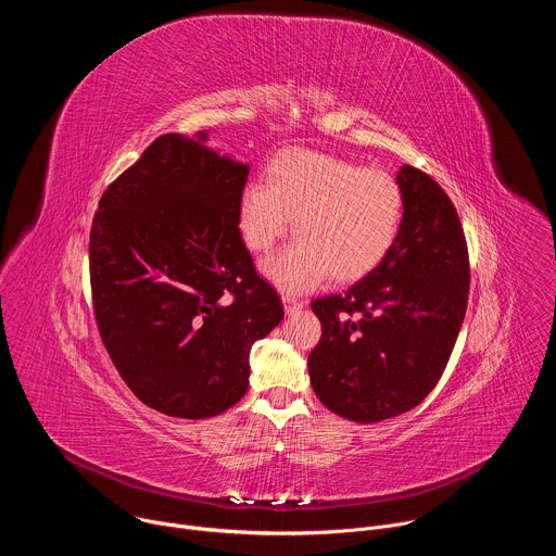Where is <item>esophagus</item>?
Listing matches in <instances>:
<instances>
[{"mask_svg": "<svg viewBox=\"0 0 556 556\" xmlns=\"http://www.w3.org/2000/svg\"><path fill=\"white\" fill-rule=\"evenodd\" d=\"M281 301H283V307H286V314L288 316H292V314H296L301 307H303V303L294 296V294H281Z\"/></svg>", "mask_w": 556, "mask_h": 556, "instance_id": "esophagus-1", "label": "esophagus"}]
</instances>
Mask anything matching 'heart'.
I'll list each match as a JSON object with an SVG mask.
<instances>
[{
  "mask_svg": "<svg viewBox=\"0 0 556 556\" xmlns=\"http://www.w3.org/2000/svg\"><path fill=\"white\" fill-rule=\"evenodd\" d=\"M403 208V189L389 174L292 151L273 165L268 185L244 189L240 230L253 253H266L292 219L294 242L273 255L264 273L286 290H305L328 275L352 281L378 266L395 242Z\"/></svg>",
  "mask_w": 556,
  "mask_h": 556,
  "instance_id": "1",
  "label": "heart"
}]
</instances>
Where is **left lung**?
Wrapping results in <instances>:
<instances>
[{
  "label": "left lung",
  "instance_id": "8db88e82",
  "mask_svg": "<svg viewBox=\"0 0 556 556\" xmlns=\"http://www.w3.org/2000/svg\"><path fill=\"white\" fill-rule=\"evenodd\" d=\"M395 182L405 208L387 255L348 290L312 301L324 328L307 356L312 389L330 412L361 425L427 399L468 301V251L453 202L412 165Z\"/></svg>",
  "mask_w": 556,
  "mask_h": 556
}]
</instances>
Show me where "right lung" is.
Segmentation results:
<instances>
[{"mask_svg":"<svg viewBox=\"0 0 556 556\" xmlns=\"http://www.w3.org/2000/svg\"><path fill=\"white\" fill-rule=\"evenodd\" d=\"M165 134L114 180L90 232L101 339L147 407L187 420L224 414L249 389L251 348L283 319L240 232L251 165Z\"/></svg>","mask_w":556,"mask_h":556,"instance_id":"add662e5","label":"right lung"}]
</instances>
